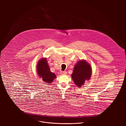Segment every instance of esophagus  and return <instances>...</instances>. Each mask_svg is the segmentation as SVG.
Instances as JSON below:
<instances>
[{
  "mask_svg": "<svg viewBox=\"0 0 126 126\" xmlns=\"http://www.w3.org/2000/svg\"><path fill=\"white\" fill-rule=\"evenodd\" d=\"M60 74H61V75H66V74H67V72L66 71H61L60 72Z\"/></svg>",
  "mask_w": 126,
  "mask_h": 126,
  "instance_id": "1",
  "label": "esophagus"
}]
</instances>
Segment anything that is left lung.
I'll return each instance as SVG.
<instances>
[{
  "label": "left lung",
  "instance_id": "left-lung-1",
  "mask_svg": "<svg viewBox=\"0 0 126 126\" xmlns=\"http://www.w3.org/2000/svg\"><path fill=\"white\" fill-rule=\"evenodd\" d=\"M91 67L90 64L83 60L79 61L75 65L72 78L74 83L80 87L86 80H89L91 76Z\"/></svg>",
  "mask_w": 126,
  "mask_h": 126
}]
</instances>
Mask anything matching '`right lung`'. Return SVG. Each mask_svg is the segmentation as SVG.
<instances>
[{"label": "right lung", "instance_id": "right-lung-1", "mask_svg": "<svg viewBox=\"0 0 126 126\" xmlns=\"http://www.w3.org/2000/svg\"><path fill=\"white\" fill-rule=\"evenodd\" d=\"M37 70L38 76L46 83H51L56 78L55 74L50 71L46 58H43L39 61L37 65Z\"/></svg>", "mask_w": 126, "mask_h": 126}]
</instances>
